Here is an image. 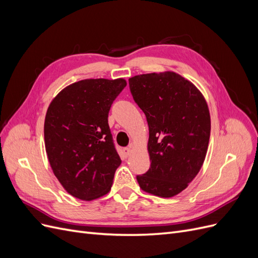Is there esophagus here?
<instances>
[{"label": "esophagus", "instance_id": "esophagus-1", "mask_svg": "<svg viewBox=\"0 0 258 258\" xmlns=\"http://www.w3.org/2000/svg\"><path fill=\"white\" fill-rule=\"evenodd\" d=\"M131 151H132V147H131V146H129V147H124L123 150H122V153H123V155L126 156V157H127V156H129V155L131 154Z\"/></svg>", "mask_w": 258, "mask_h": 258}]
</instances>
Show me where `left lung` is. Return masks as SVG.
Instances as JSON below:
<instances>
[{
    "mask_svg": "<svg viewBox=\"0 0 258 258\" xmlns=\"http://www.w3.org/2000/svg\"><path fill=\"white\" fill-rule=\"evenodd\" d=\"M129 87L150 129L151 167L137 175L138 183L155 196L173 197L205 161L211 132L208 104L196 86L170 71L134 76Z\"/></svg>",
    "mask_w": 258,
    "mask_h": 258,
    "instance_id": "left-lung-1",
    "label": "left lung"
}]
</instances>
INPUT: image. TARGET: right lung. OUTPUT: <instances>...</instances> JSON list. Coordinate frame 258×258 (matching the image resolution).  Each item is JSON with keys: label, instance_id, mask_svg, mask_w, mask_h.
Wrapping results in <instances>:
<instances>
[{"label": "right lung", "instance_id": "obj_1", "mask_svg": "<svg viewBox=\"0 0 258 258\" xmlns=\"http://www.w3.org/2000/svg\"><path fill=\"white\" fill-rule=\"evenodd\" d=\"M126 86L122 79L80 81L61 90L46 113L44 139L50 167L75 198L97 199L111 189L121 160L107 117Z\"/></svg>", "mask_w": 258, "mask_h": 258}]
</instances>
